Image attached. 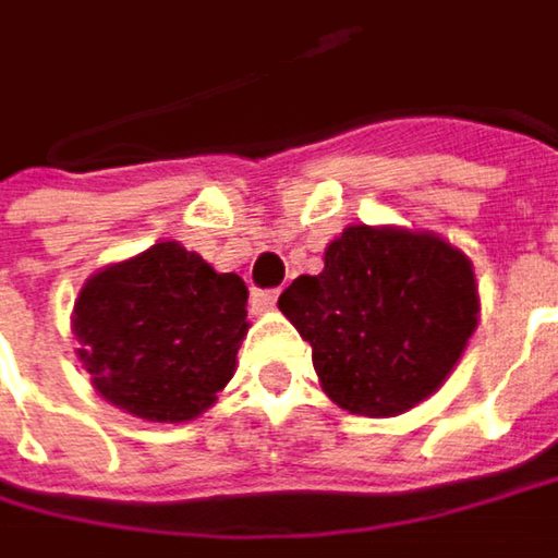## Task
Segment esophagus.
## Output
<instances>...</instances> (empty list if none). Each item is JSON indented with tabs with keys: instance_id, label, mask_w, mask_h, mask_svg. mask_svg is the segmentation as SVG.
<instances>
[{
	"instance_id": "34e87169",
	"label": "esophagus",
	"mask_w": 558,
	"mask_h": 558,
	"mask_svg": "<svg viewBox=\"0 0 558 558\" xmlns=\"http://www.w3.org/2000/svg\"><path fill=\"white\" fill-rule=\"evenodd\" d=\"M276 299H279L276 289H259V292L251 295V304H254L257 311H269V307H276Z\"/></svg>"
}]
</instances>
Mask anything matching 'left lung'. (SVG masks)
Wrapping results in <instances>:
<instances>
[{
	"label": "left lung",
	"mask_w": 558,
	"mask_h": 558,
	"mask_svg": "<svg viewBox=\"0 0 558 558\" xmlns=\"http://www.w3.org/2000/svg\"><path fill=\"white\" fill-rule=\"evenodd\" d=\"M279 311L311 342L324 393L359 416H400L454 372L476 330L473 263L432 231L352 225Z\"/></svg>",
	"instance_id": "left-lung-1"
}]
</instances>
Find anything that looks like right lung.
<instances>
[{"instance_id":"1","label":"right lung","mask_w":558,"mask_h":558,"mask_svg":"<svg viewBox=\"0 0 558 558\" xmlns=\"http://www.w3.org/2000/svg\"><path fill=\"white\" fill-rule=\"evenodd\" d=\"M247 286L178 241L104 266L72 307L82 368L100 397L148 422L206 413L247 337Z\"/></svg>"}]
</instances>
